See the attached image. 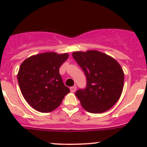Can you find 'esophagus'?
I'll return each instance as SVG.
<instances>
[{
    "instance_id": "esophagus-1",
    "label": "esophagus",
    "mask_w": 147,
    "mask_h": 147,
    "mask_svg": "<svg viewBox=\"0 0 147 147\" xmlns=\"http://www.w3.org/2000/svg\"><path fill=\"white\" fill-rule=\"evenodd\" d=\"M69 89H70V91L72 92H75L76 91L77 87H76V86H73V87H71Z\"/></svg>"
}]
</instances>
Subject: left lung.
I'll return each instance as SVG.
<instances>
[{"label":"left lung","mask_w":147,"mask_h":147,"mask_svg":"<svg viewBox=\"0 0 147 147\" xmlns=\"http://www.w3.org/2000/svg\"><path fill=\"white\" fill-rule=\"evenodd\" d=\"M72 57L86 75L85 89L75 93L90 113L109 110L119 100L124 87L123 69L117 60L97 50L74 52Z\"/></svg>","instance_id":"8db88e82"}]
</instances>
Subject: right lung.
<instances>
[{"instance_id": "1", "label": "right lung", "mask_w": 147, "mask_h": 147, "mask_svg": "<svg viewBox=\"0 0 147 147\" xmlns=\"http://www.w3.org/2000/svg\"><path fill=\"white\" fill-rule=\"evenodd\" d=\"M68 57L67 53L48 52L31 56L20 65L18 73L19 87L25 100L35 110L52 112L69 92L59 72Z\"/></svg>"}]
</instances>
